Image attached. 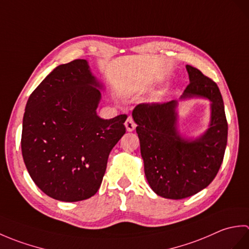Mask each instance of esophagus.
I'll return each mask as SVG.
<instances>
[{
	"label": "esophagus",
	"mask_w": 249,
	"mask_h": 249,
	"mask_svg": "<svg viewBox=\"0 0 249 249\" xmlns=\"http://www.w3.org/2000/svg\"><path fill=\"white\" fill-rule=\"evenodd\" d=\"M125 127L127 131H133L136 128V123L134 122L133 118L131 116H128L127 120L125 122Z\"/></svg>",
	"instance_id": "obj_1"
}]
</instances>
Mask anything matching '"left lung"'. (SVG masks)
<instances>
[{
	"label": "left lung",
	"mask_w": 249,
	"mask_h": 249,
	"mask_svg": "<svg viewBox=\"0 0 249 249\" xmlns=\"http://www.w3.org/2000/svg\"><path fill=\"white\" fill-rule=\"evenodd\" d=\"M186 70L189 84L181 99L202 97L211 102V122L202 136L189 140L179 135L177 100L140 104L133 111L147 182L158 196L174 200L209 186L223 162L228 137L217 84L197 68L186 65Z\"/></svg>",
	"instance_id": "left-lung-1"
}]
</instances>
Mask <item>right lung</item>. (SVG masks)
<instances>
[{
    "label": "right lung",
    "mask_w": 249,
    "mask_h": 249,
    "mask_svg": "<svg viewBox=\"0 0 249 249\" xmlns=\"http://www.w3.org/2000/svg\"><path fill=\"white\" fill-rule=\"evenodd\" d=\"M86 60L55 67L30 95L21 151L30 177L55 200L76 202L97 193L127 115L96 113L102 89Z\"/></svg>",
    "instance_id": "add662e5"
}]
</instances>
